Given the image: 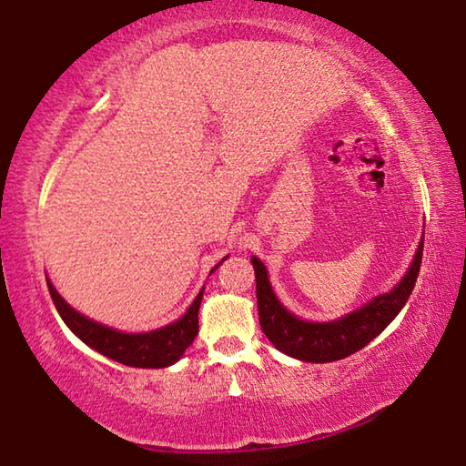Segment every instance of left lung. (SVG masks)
<instances>
[{"instance_id": "1", "label": "left lung", "mask_w": 466, "mask_h": 466, "mask_svg": "<svg viewBox=\"0 0 466 466\" xmlns=\"http://www.w3.org/2000/svg\"><path fill=\"white\" fill-rule=\"evenodd\" d=\"M421 257L423 240L420 242V248H417L403 281L390 294L378 296L364 309L333 322H306L289 314L275 298L269 279H267L265 265L257 257H252L250 261L257 278L258 322H261L263 333L286 356L312 361V364H325V361L351 356L380 335L403 309L415 288L417 275H420Z\"/></svg>"}]
</instances>
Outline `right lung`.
<instances>
[{
    "label": "right lung",
    "instance_id": "1",
    "mask_svg": "<svg viewBox=\"0 0 466 466\" xmlns=\"http://www.w3.org/2000/svg\"><path fill=\"white\" fill-rule=\"evenodd\" d=\"M218 267V265H216ZM214 267V269H216ZM49 286V294L53 298V304L61 319L66 320V325L74 330V333L82 339L86 345H90L92 350H96L102 356L119 361V364L131 366V368H167L183 356L188 345L195 341L197 330H199V306L203 298V289L199 296L195 298L191 309L180 320L172 322V325L152 330V333H119L105 325H98L90 319L82 317L80 312H76L66 299H63L51 281H46Z\"/></svg>",
    "mask_w": 466,
    "mask_h": 466
}]
</instances>
